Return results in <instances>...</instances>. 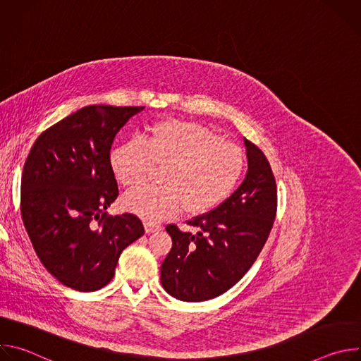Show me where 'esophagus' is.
I'll return each instance as SVG.
<instances>
[{"label":"esophagus","mask_w":361,"mask_h":361,"mask_svg":"<svg viewBox=\"0 0 361 361\" xmlns=\"http://www.w3.org/2000/svg\"><path fill=\"white\" fill-rule=\"evenodd\" d=\"M144 228H145V233H147V234H151V233H154V231L161 230V226L152 224V223H144Z\"/></svg>","instance_id":"obj_1"}]
</instances>
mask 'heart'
Returning a JSON list of instances; mask_svg holds the SVG:
<instances>
[{"mask_svg": "<svg viewBox=\"0 0 361 361\" xmlns=\"http://www.w3.org/2000/svg\"><path fill=\"white\" fill-rule=\"evenodd\" d=\"M111 169L128 188L141 184L152 166L163 169L161 187H140L123 198L126 210L160 221L183 209L197 214L223 202L238 184L245 159L241 148L191 121L154 126L144 141H128L111 151Z\"/></svg>", "mask_w": 361, "mask_h": 361, "instance_id": "obj_1", "label": "heart"}]
</instances>
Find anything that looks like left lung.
I'll use <instances>...</instances> for the list:
<instances>
[{
	"label": "left lung",
	"instance_id": "8db88e82",
	"mask_svg": "<svg viewBox=\"0 0 361 361\" xmlns=\"http://www.w3.org/2000/svg\"><path fill=\"white\" fill-rule=\"evenodd\" d=\"M247 174L213 212L188 221L197 233L167 226L173 247L161 264L164 290L181 301L214 298L250 270L271 231L277 210L276 180L263 151L244 138Z\"/></svg>",
	"mask_w": 361,
	"mask_h": 361
}]
</instances>
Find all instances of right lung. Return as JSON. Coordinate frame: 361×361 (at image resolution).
<instances>
[{
	"instance_id": "right-lung-1",
	"label": "right lung",
	"mask_w": 361,
	"mask_h": 361,
	"mask_svg": "<svg viewBox=\"0 0 361 361\" xmlns=\"http://www.w3.org/2000/svg\"><path fill=\"white\" fill-rule=\"evenodd\" d=\"M144 107H84L45 130L21 178V216L44 267L64 286L95 291L114 277L123 250L144 234L134 214L109 216L118 197L110 149Z\"/></svg>"
}]
</instances>
